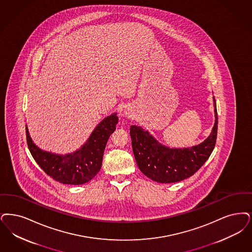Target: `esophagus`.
Listing matches in <instances>:
<instances>
[{
	"label": "esophagus",
	"instance_id": "1",
	"mask_svg": "<svg viewBox=\"0 0 252 252\" xmlns=\"http://www.w3.org/2000/svg\"><path fill=\"white\" fill-rule=\"evenodd\" d=\"M133 110L130 109V108H126L125 110H124V114L126 115V116H127V117H132L133 116Z\"/></svg>",
	"mask_w": 252,
	"mask_h": 252
}]
</instances>
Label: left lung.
<instances>
[{"mask_svg":"<svg viewBox=\"0 0 252 252\" xmlns=\"http://www.w3.org/2000/svg\"><path fill=\"white\" fill-rule=\"evenodd\" d=\"M215 124L204 141L190 147H169L158 141L143 126H131L132 149L141 172L153 181L175 183L187 179L198 171L214 150L218 132V113L215 97Z\"/></svg>","mask_w":252,"mask_h":252,"instance_id":"1","label":"left lung"}]
</instances>
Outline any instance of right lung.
Segmentation results:
<instances>
[{
    "instance_id": "obj_1",
    "label": "right lung",
    "mask_w": 252,
    "mask_h": 252,
    "mask_svg": "<svg viewBox=\"0 0 252 252\" xmlns=\"http://www.w3.org/2000/svg\"><path fill=\"white\" fill-rule=\"evenodd\" d=\"M117 124V113H111L98 123L79 149L63 155L39 148L31 138L26 125L27 143L33 159L55 181L66 185H83L100 171L107 141L116 129Z\"/></svg>"
}]
</instances>
